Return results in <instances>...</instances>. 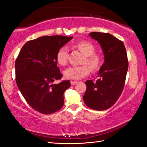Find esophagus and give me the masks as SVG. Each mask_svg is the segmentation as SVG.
<instances>
[{
	"mask_svg": "<svg viewBox=\"0 0 147 147\" xmlns=\"http://www.w3.org/2000/svg\"><path fill=\"white\" fill-rule=\"evenodd\" d=\"M77 83H78V82H75V81H71V85H75Z\"/></svg>",
	"mask_w": 147,
	"mask_h": 147,
	"instance_id": "obj_1",
	"label": "esophagus"
}]
</instances>
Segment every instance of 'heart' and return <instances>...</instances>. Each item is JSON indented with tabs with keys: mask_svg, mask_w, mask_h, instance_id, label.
Returning <instances> with one entry per match:
<instances>
[{
	"mask_svg": "<svg viewBox=\"0 0 147 147\" xmlns=\"http://www.w3.org/2000/svg\"><path fill=\"white\" fill-rule=\"evenodd\" d=\"M76 49L85 55L83 63L86 64L92 71H97L101 65L102 59L97 54H95V48L91 42L82 41L74 45ZM68 48L63 46L59 49L56 54V61L61 65H65L67 62ZM89 68L86 65L80 66H70L64 71V76L68 79L79 80L88 76Z\"/></svg>",
	"mask_w": 147,
	"mask_h": 147,
	"instance_id": "b5f03b06",
	"label": "heart"
}]
</instances>
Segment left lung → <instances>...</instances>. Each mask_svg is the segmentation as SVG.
Returning a JSON list of instances; mask_svg holds the SVG:
<instances>
[{"label": "left lung", "mask_w": 147, "mask_h": 147, "mask_svg": "<svg viewBox=\"0 0 147 147\" xmlns=\"http://www.w3.org/2000/svg\"><path fill=\"white\" fill-rule=\"evenodd\" d=\"M98 42L104 54V62L98 73L96 82L87 80L83 100L86 106L96 111L109 109L123 92L128 69V61L123 42L109 33L89 34Z\"/></svg>", "instance_id": "1"}]
</instances>
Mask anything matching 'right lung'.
<instances>
[{
	"instance_id": "right-lung-1",
	"label": "right lung",
	"mask_w": 147,
	"mask_h": 147,
	"mask_svg": "<svg viewBox=\"0 0 147 147\" xmlns=\"http://www.w3.org/2000/svg\"><path fill=\"white\" fill-rule=\"evenodd\" d=\"M60 35L43 36L27 42L15 62L16 82L24 99L35 111L51 114L64 105V93L71 86L70 81L61 80L57 66L59 49L73 38Z\"/></svg>"
}]
</instances>
